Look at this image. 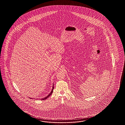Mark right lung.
Segmentation results:
<instances>
[{
	"label": "right lung",
	"mask_w": 125,
	"mask_h": 125,
	"mask_svg": "<svg viewBox=\"0 0 125 125\" xmlns=\"http://www.w3.org/2000/svg\"><path fill=\"white\" fill-rule=\"evenodd\" d=\"M53 89H54V86H53H53H52V91L51 92V93H50V94H48V95H47L46 97H45L44 98H43V99H41V100H45V99H46L47 98H48L49 96H50V95H51L52 94V93H53ZM30 99H31V98H30Z\"/></svg>",
	"instance_id": "right-lung-1"
}]
</instances>
